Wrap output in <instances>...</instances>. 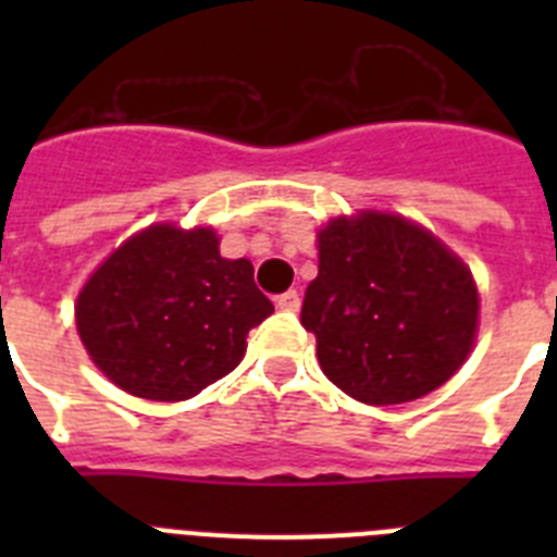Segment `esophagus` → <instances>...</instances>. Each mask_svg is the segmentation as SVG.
Returning <instances> with one entry per match:
<instances>
[{
  "label": "esophagus",
  "instance_id": "obj_1",
  "mask_svg": "<svg viewBox=\"0 0 557 557\" xmlns=\"http://www.w3.org/2000/svg\"><path fill=\"white\" fill-rule=\"evenodd\" d=\"M275 307L282 309V312H298L301 309V295H298V289H287V293L275 298Z\"/></svg>",
  "mask_w": 557,
  "mask_h": 557
}]
</instances>
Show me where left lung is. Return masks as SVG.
<instances>
[{
  "label": "left lung",
  "mask_w": 557,
  "mask_h": 557,
  "mask_svg": "<svg viewBox=\"0 0 557 557\" xmlns=\"http://www.w3.org/2000/svg\"><path fill=\"white\" fill-rule=\"evenodd\" d=\"M480 298L471 270L398 214L359 211L318 234L301 326L334 385L366 405H405L466 362Z\"/></svg>",
  "instance_id": "8db88e82"
}]
</instances>
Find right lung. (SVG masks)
<instances>
[{
	"label": "right lung",
	"instance_id": "add662e5",
	"mask_svg": "<svg viewBox=\"0 0 557 557\" xmlns=\"http://www.w3.org/2000/svg\"><path fill=\"white\" fill-rule=\"evenodd\" d=\"M270 314L248 259H223L211 228L170 223L113 250L75 304L95 366L150 401H184L234 371L248 332Z\"/></svg>",
	"mask_w": 557,
	"mask_h": 557
}]
</instances>
